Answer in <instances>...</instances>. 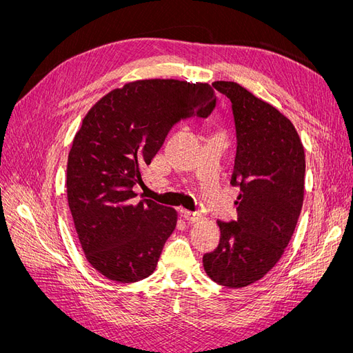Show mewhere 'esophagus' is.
I'll list each match as a JSON object with an SVG mask.
<instances>
[{
	"mask_svg": "<svg viewBox=\"0 0 353 353\" xmlns=\"http://www.w3.org/2000/svg\"><path fill=\"white\" fill-rule=\"evenodd\" d=\"M183 216L188 222H197L201 219V213L200 212H190V210H183Z\"/></svg>",
	"mask_w": 353,
	"mask_h": 353,
	"instance_id": "1",
	"label": "esophagus"
}]
</instances>
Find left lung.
Segmentation results:
<instances>
[{
    "mask_svg": "<svg viewBox=\"0 0 353 353\" xmlns=\"http://www.w3.org/2000/svg\"><path fill=\"white\" fill-rule=\"evenodd\" d=\"M227 95L237 132L231 184L237 219L219 221L218 248L203 256L210 279L245 287L274 268L296 228L305 193V150L293 123L236 82L212 83Z\"/></svg>",
    "mask_w": 353,
    "mask_h": 353,
    "instance_id": "8db88e82",
    "label": "left lung"
}]
</instances>
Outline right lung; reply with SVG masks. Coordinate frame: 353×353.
Segmentation results:
<instances>
[{"instance_id":"right-lung-1","label":"right lung","mask_w":353,"mask_h":353,"mask_svg":"<svg viewBox=\"0 0 353 353\" xmlns=\"http://www.w3.org/2000/svg\"><path fill=\"white\" fill-rule=\"evenodd\" d=\"M212 85L145 79L110 91L94 104L68 159V201L88 262L109 280L135 283L152 275L176 227V212L144 199L134 187L183 119L215 109Z\"/></svg>"}]
</instances>
